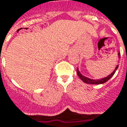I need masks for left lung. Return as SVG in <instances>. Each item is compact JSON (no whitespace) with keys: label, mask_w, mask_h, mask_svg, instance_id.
<instances>
[{"label":"left lung","mask_w":127,"mask_h":127,"mask_svg":"<svg viewBox=\"0 0 127 127\" xmlns=\"http://www.w3.org/2000/svg\"><path fill=\"white\" fill-rule=\"evenodd\" d=\"M118 56H119V58H120V53H118ZM118 67H119V65L117 64V67H115V70L112 72L110 75H108V76L106 77H104L103 79H89V78H88V77H84V76L82 75L81 73H80V72L79 71V69H78V68H77V74H78V76H79V77L84 83H86V84H104V83H105L106 81H108V80L115 74V73L116 70L117 69Z\"/></svg>","instance_id":"left-lung-1"}]
</instances>
